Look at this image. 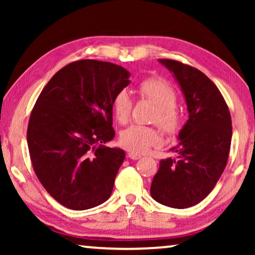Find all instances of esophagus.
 <instances>
[{
  "mask_svg": "<svg viewBox=\"0 0 255 255\" xmlns=\"http://www.w3.org/2000/svg\"><path fill=\"white\" fill-rule=\"evenodd\" d=\"M128 158H130V159H132V160H138V159L141 158L140 154H138V153H134V152L128 153Z\"/></svg>",
  "mask_w": 255,
  "mask_h": 255,
  "instance_id": "obj_1",
  "label": "esophagus"
}]
</instances>
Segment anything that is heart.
Masks as SVG:
<instances>
[{"label":"heart","instance_id":"1","mask_svg":"<svg viewBox=\"0 0 255 255\" xmlns=\"http://www.w3.org/2000/svg\"><path fill=\"white\" fill-rule=\"evenodd\" d=\"M141 99L151 101L156 106L153 122L169 135L177 133L181 127V114L177 109L176 92L168 82L160 78L142 80L138 88ZM133 101L127 90H121L113 101V110L120 123L124 124L130 120ZM121 145L128 151L146 153L151 147L160 145L161 137L155 128L144 125H131L121 133Z\"/></svg>","mask_w":255,"mask_h":255}]
</instances>
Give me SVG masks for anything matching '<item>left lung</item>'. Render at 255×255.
Here are the masks:
<instances>
[{"mask_svg": "<svg viewBox=\"0 0 255 255\" xmlns=\"http://www.w3.org/2000/svg\"><path fill=\"white\" fill-rule=\"evenodd\" d=\"M175 76L186 99L189 118L172 151L175 158L160 161L151 196L170 208L184 209L203 201L224 172L232 139L231 115L214 82L197 68L159 59Z\"/></svg>", "mask_w": 255, "mask_h": 255, "instance_id": "8db88e82", "label": "left lung"}]
</instances>
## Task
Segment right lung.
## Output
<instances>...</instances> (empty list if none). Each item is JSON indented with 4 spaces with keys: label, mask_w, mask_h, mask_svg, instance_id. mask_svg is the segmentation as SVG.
Returning a JSON list of instances; mask_svg holds the SVG:
<instances>
[{
    "label": "right lung",
    "mask_w": 255,
    "mask_h": 255,
    "mask_svg": "<svg viewBox=\"0 0 255 255\" xmlns=\"http://www.w3.org/2000/svg\"><path fill=\"white\" fill-rule=\"evenodd\" d=\"M128 78L111 62H71L52 76L31 111L26 137L33 170L66 208L97 207L113 193L125 152L104 144L115 137L113 101Z\"/></svg>",
    "instance_id": "add662e5"
}]
</instances>
